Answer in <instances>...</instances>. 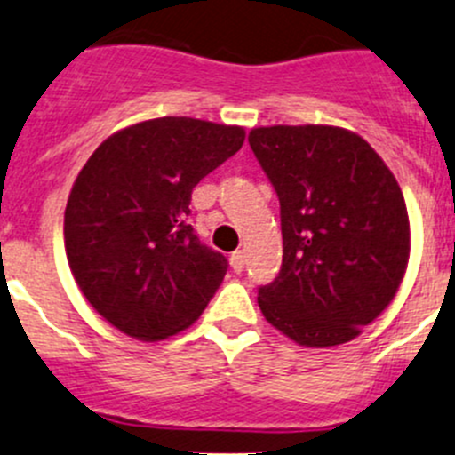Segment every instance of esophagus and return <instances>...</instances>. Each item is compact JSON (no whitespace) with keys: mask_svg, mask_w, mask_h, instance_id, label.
<instances>
[{"mask_svg":"<svg viewBox=\"0 0 455 455\" xmlns=\"http://www.w3.org/2000/svg\"><path fill=\"white\" fill-rule=\"evenodd\" d=\"M229 265H232L234 272H243V267H245V251L243 250L232 251V256H229Z\"/></svg>","mask_w":455,"mask_h":455,"instance_id":"34e87169","label":"esophagus"}]
</instances>
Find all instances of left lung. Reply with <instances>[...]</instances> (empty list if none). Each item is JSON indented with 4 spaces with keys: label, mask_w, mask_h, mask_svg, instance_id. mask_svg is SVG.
<instances>
[{
    "label": "left lung",
    "mask_w": 455,
    "mask_h": 455,
    "mask_svg": "<svg viewBox=\"0 0 455 455\" xmlns=\"http://www.w3.org/2000/svg\"><path fill=\"white\" fill-rule=\"evenodd\" d=\"M247 141L281 204L283 263L259 287L260 312L305 347L356 339L407 269L398 181L365 139L334 125L254 128Z\"/></svg>",
    "instance_id": "1"
}]
</instances>
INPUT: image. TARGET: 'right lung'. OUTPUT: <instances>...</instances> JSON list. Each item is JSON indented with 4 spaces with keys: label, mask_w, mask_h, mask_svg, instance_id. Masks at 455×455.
Returning a JSON list of instances; mask_svg holds the SVG:
<instances>
[{
    "label": "right lung",
    "mask_w": 455,
    "mask_h": 455,
    "mask_svg": "<svg viewBox=\"0 0 455 455\" xmlns=\"http://www.w3.org/2000/svg\"><path fill=\"white\" fill-rule=\"evenodd\" d=\"M243 141L238 125L161 116L119 130L85 161L66 205V256L116 330L161 340L208 307L228 259L190 226L192 190Z\"/></svg>",
    "instance_id": "1"
}]
</instances>
